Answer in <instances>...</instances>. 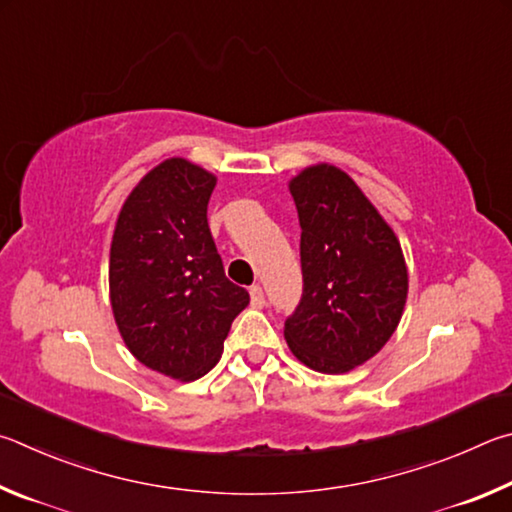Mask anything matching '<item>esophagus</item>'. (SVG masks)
<instances>
[{"instance_id":"34e87169","label":"esophagus","mask_w":512,"mask_h":512,"mask_svg":"<svg viewBox=\"0 0 512 512\" xmlns=\"http://www.w3.org/2000/svg\"><path fill=\"white\" fill-rule=\"evenodd\" d=\"M249 297H251V306H254V308H263L265 306V294H263L261 285H251Z\"/></svg>"}]
</instances>
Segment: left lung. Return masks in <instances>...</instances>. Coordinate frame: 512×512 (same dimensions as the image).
I'll return each mask as SVG.
<instances>
[{
    "label": "left lung",
    "instance_id": "8db88e82",
    "mask_svg": "<svg viewBox=\"0 0 512 512\" xmlns=\"http://www.w3.org/2000/svg\"><path fill=\"white\" fill-rule=\"evenodd\" d=\"M301 224L303 294L285 342L319 373H348L389 342L409 276L396 233L344 170L303 168L290 179Z\"/></svg>",
    "mask_w": 512,
    "mask_h": 512
}]
</instances>
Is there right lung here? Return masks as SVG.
I'll use <instances>...</instances> for the list:
<instances>
[{
	"mask_svg": "<svg viewBox=\"0 0 512 512\" xmlns=\"http://www.w3.org/2000/svg\"><path fill=\"white\" fill-rule=\"evenodd\" d=\"M215 175L170 157L123 202L110 247V301L128 351L188 382L218 364L249 294L224 276L206 220Z\"/></svg>",
	"mask_w": 512,
	"mask_h": 512,
	"instance_id": "add662e5",
	"label": "right lung"
}]
</instances>
